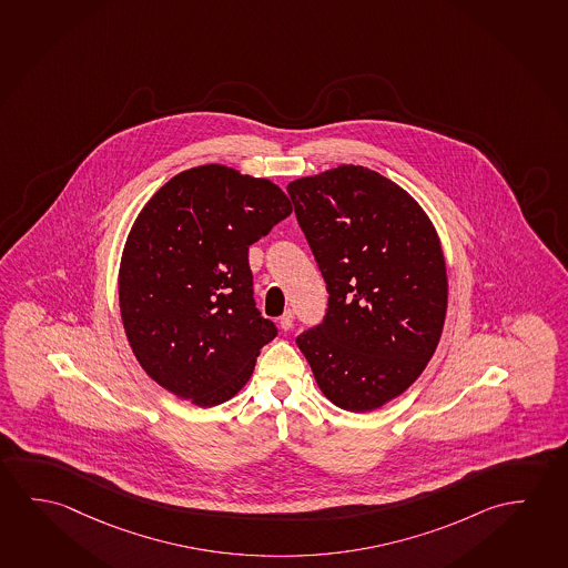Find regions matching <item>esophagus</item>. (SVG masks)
<instances>
[{
  "label": "esophagus",
  "instance_id": "esophagus-1",
  "mask_svg": "<svg viewBox=\"0 0 568 568\" xmlns=\"http://www.w3.org/2000/svg\"><path fill=\"white\" fill-rule=\"evenodd\" d=\"M292 325H294V312L286 310V312L282 314V317H280V327H282L284 332H288Z\"/></svg>",
  "mask_w": 568,
  "mask_h": 568
}]
</instances>
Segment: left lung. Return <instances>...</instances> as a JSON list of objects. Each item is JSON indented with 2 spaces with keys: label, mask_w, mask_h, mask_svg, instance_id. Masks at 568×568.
Masks as SVG:
<instances>
[{
  "label": "left lung",
  "mask_w": 568,
  "mask_h": 568,
  "mask_svg": "<svg viewBox=\"0 0 568 568\" xmlns=\"http://www.w3.org/2000/svg\"><path fill=\"white\" fill-rule=\"evenodd\" d=\"M288 193L329 294L297 347L335 406L375 410L420 377L440 342V239L415 199L363 165L300 178Z\"/></svg>",
  "instance_id": "1"
}]
</instances>
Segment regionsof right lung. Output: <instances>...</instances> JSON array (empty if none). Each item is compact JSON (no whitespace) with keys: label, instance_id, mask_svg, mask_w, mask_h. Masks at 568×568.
Wrapping results in <instances>:
<instances>
[{"label":"right lung","instance_id":"add662e5","mask_svg":"<svg viewBox=\"0 0 568 568\" xmlns=\"http://www.w3.org/2000/svg\"><path fill=\"white\" fill-rule=\"evenodd\" d=\"M292 213L272 181L209 163L153 193L118 272L120 314L142 369L193 405L246 385L278 329L253 297L248 246Z\"/></svg>","mask_w":568,"mask_h":568}]
</instances>
